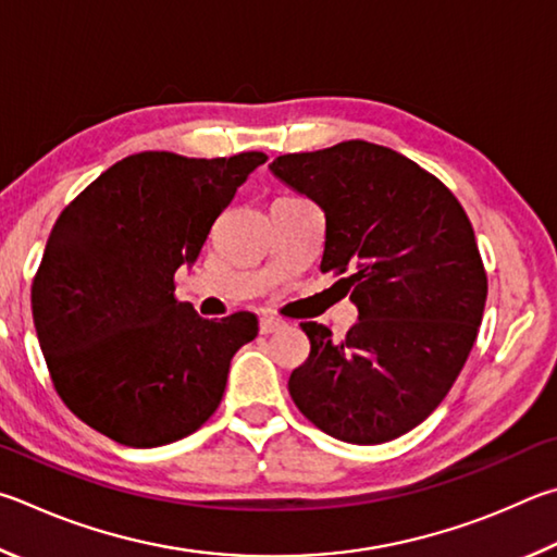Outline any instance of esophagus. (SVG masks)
I'll return each mask as SVG.
<instances>
[{
  "label": "esophagus",
  "mask_w": 557,
  "mask_h": 557,
  "mask_svg": "<svg viewBox=\"0 0 557 557\" xmlns=\"http://www.w3.org/2000/svg\"><path fill=\"white\" fill-rule=\"evenodd\" d=\"M284 327H286V323H284V320H278V318L263 315V318L259 320V330H261V335H271V333H278V330H284Z\"/></svg>",
  "instance_id": "1"
}]
</instances>
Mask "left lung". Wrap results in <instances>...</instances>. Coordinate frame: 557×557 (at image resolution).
Masks as SVG:
<instances>
[{"label":"left lung","mask_w":557,"mask_h":557,"mask_svg":"<svg viewBox=\"0 0 557 557\" xmlns=\"http://www.w3.org/2000/svg\"><path fill=\"white\" fill-rule=\"evenodd\" d=\"M271 173L325 212L320 271L359 320L345 339L304 323L310 355L288 392L308 421L352 445L413 431L450 392L482 323L486 273L474 230L445 185L362 139L273 159Z\"/></svg>","instance_id":"obj_1"}]
</instances>
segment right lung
<instances>
[{"mask_svg": "<svg viewBox=\"0 0 557 557\" xmlns=\"http://www.w3.org/2000/svg\"><path fill=\"white\" fill-rule=\"evenodd\" d=\"M259 151L116 161L61 212L32 286L38 345L65 406L126 447L190 435L218 411L257 315L208 320L173 296Z\"/></svg>", "mask_w": 557, "mask_h": 557, "instance_id": "right-lung-1", "label": "right lung"}]
</instances>
